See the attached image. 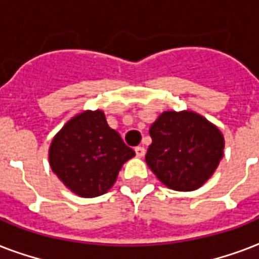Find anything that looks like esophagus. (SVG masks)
Returning a JSON list of instances; mask_svg holds the SVG:
<instances>
[{
	"label": "esophagus",
	"instance_id": "1",
	"mask_svg": "<svg viewBox=\"0 0 259 259\" xmlns=\"http://www.w3.org/2000/svg\"><path fill=\"white\" fill-rule=\"evenodd\" d=\"M136 154H137V157H142V156H144V154H145V148H144V146H137V148H136Z\"/></svg>",
	"mask_w": 259,
	"mask_h": 259
}]
</instances>
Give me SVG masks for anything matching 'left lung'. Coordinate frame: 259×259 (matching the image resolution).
<instances>
[{
    "instance_id": "obj_1",
    "label": "left lung",
    "mask_w": 259,
    "mask_h": 259,
    "mask_svg": "<svg viewBox=\"0 0 259 259\" xmlns=\"http://www.w3.org/2000/svg\"><path fill=\"white\" fill-rule=\"evenodd\" d=\"M149 134L146 164L162 184L175 191L200 188L223 157L221 130L193 111H164Z\"/></svg>"
}]
</instances>
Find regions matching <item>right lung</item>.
Here are the masks:
<instances>
[{
  "label": "right lung",
  "instance_id": "right-lung-1",
  "mask_svg": "<svg viewBox=\"0 0 259 259\" xmlns=\"http://www.w3.org/2000/svg\"><path fill=\"white\" fill-rule=\"evenodd\" d=\"M134 150L107 125L101 110L75 115L52 140L50 165L78 196L95 197L109 191Z\"/></svg>",
  "mask_w": 259,
  "mask_h": 259
}]
</instances>
